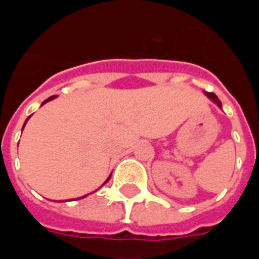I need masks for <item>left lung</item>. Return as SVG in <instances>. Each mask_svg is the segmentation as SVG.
Instances as JSON below:
<instances>
[{"mask_svg":"<svg viewBox=\"0 0 259 259\" xmlns=\"http://www.w3.org/2000/svg\"><path fill=\"white\" fill-rule=\"evenodd\" d=\"M205 95H206V96H207V97H209V98H211L212 101H214V102H215V104L218 105V106H219V107H221V109H222V102H221V101H219V100H218V97H217V96H215V95H214V93H210V92H205Z\"/></svg>","mask_w":259,"mask_h":259,"instance_id":"obj_1","label":"left lung"}]
</instances>
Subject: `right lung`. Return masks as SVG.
<instances>
[{
    "mask_svg": "<svg viewBox=\"0 0 259 259\" xmlns=\"http://www.w3.org/2000/svg\"><path fill=\"white\" fill-rule=\"evenodd\" d=\"M54 97H57V96H52V97H49V98H48V100H45V101L42 102V105H44L45 102H48V101H50V100H53V98H54ZM28 119H29V116H28V118H27V120H28ZM27 120H26V123H27ZM26 123H24V125H26ZM24 125H23V128H24ZM110 176H111V175H110ZM110 176H109V178H107L106 182H105L104 184H106V183L109 182V180H110ZM83 197H85V196H83ZM83 197H80V198H83ZM80 198H77V200H80Z\"/></svg>",
    "mask_w": 259,
    "mask_h": 259,
    "instance_id": "right-lung-1",
    "label": "right lung"
}]
</instances>
